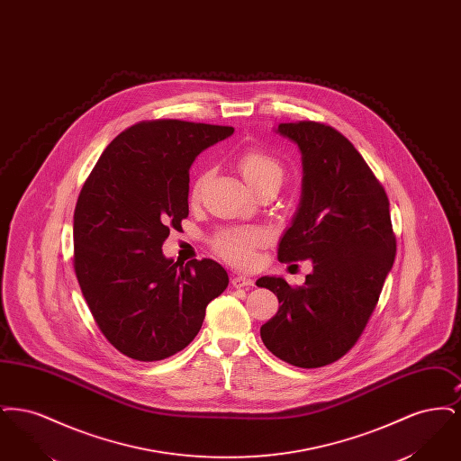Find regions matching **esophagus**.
<instances>
[{"label": "esophagus", "mask_w": 461, "mask_h": 461, "mask_svg": "<svg viewBox=\"0 0 461 461\" xmlns=\"http://www.w3.org/2000/svg\"><path fill=\"white\" fill-rule=\"evenodd\" d=\"M231 285L235 288H241V286H252L254 285V280L247 278V276H241V275H233L231 276Z\"/></svg>", "instance_id": "obj_1"}]
</instances>
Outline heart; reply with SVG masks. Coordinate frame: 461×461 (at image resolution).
<instances>
[{
  "instance_id": "obj_1",
  "label": "heart",
  "mask_w": 461,
  "mask_h": 461,
  "mask_svg": "<svg viewBox=\"0 0 461 461\" xmlns=\"http://www.w3.org/2000/svg\"><path fill=\"white\" fill-rule=\"evenodd\" d=\"M237 167L254 192L271 181L282 183L284 179L282 164L259 149H247L237 155ZM207 177L209 171H203L195 177L190 190L192 200H198ZM263 243L264 233L261 230L230 228L222 230L214 237L212 247L224 261L245 267L256 261V249Z\"/></svg>"
}]
</instances>
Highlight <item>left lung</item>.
<instances>
[{
    "mask_svg": "<svg viewBox=\"0 0 461 461\" xmlns=\"http://www.w3.org/2000/svg\"><path fill=\"white\" fill-rule=\"evenodd\" d=\"M276 132L303 154V194L280 240L282 263L311 259L303 286L280 276L256 284L276 294L264 346L299 368L340 359L366 327L395 258L389 198L351 141L331 126L299 121Z\"/></svg>",
    "mask_w": 461,
    "mask_h": 461,
    "instance_id": "1",
    "label": "left lung"
}]
</instances>
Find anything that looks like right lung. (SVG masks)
<instances>
[{"label":"right lung","instance_id":"1","mask_svg":"<svg viewBox=\"0 0 461 461\" xmlns=\"http://www.w3.org/2000/svg\"><path fill=\"white\" fill-rule=\"evenodd\" d=\"M230 126L141 121L100 155L74 211V271L110 344L138 361H160L198 333L205 307L228 286L212 259L164 258L171 228L188 218L190 166Z\"/></svg>","mask_w":461,"mask_h":461}]
</instances>
